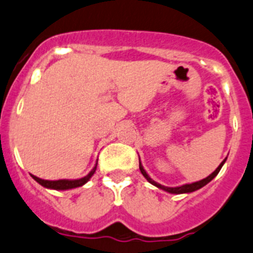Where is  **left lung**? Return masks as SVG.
<instances>
[{
  "label": "left lung",
  "mask_w": 253,
  "mask_h": 253,
  "mask_svg": "<svg viewBox=\"0 0 253 253\" xmlns=\"http://www.w3.org/2000/svg\"><path fill=\"white\" fill-rule=\"evenodd\" d=\"M226 159L227 158H225L224 161H222L221 163H220V166L217 167V168L215 169V170L212 171V173L210 174L209 176H207V178L202 179V180H199V181H195V183L184 184V185H180V186H164V185H162V184H159V183H157V181H154L153 179H152L151 176H149L148 174H147V171L144 170L143 166H142V164H141V161H139V170H141V173L143 174L144 178H146L147 180L149 181V183L153 184L154 186H157V188L162 189V190H164V192H167V193H170V194H184V193H193V192H195V190H198V189H200V188H203V186H204V185H207V184L209 183V181H211L212 179H214L215 176L217 175V173H219V171H220L221 167L224 166V163H225V162H226Z\"/></svg>",
  "instance_id": "left-lung-1"
}]
</instances>
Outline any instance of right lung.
<instances>
[{"label": "right lung", "instance_id": "right-lung-1", "mask_svg": "<svg viewBox=\"0 0 253 253\" xmlns=\"http://www.w3.org/2000/svg\"><path fill=\"white\" fill-rule=\"evenodd\" d=\"M96 167H97V163L95 164V167L91 169V171H90L87 175L83 176V178H80V179H59V180H44V179L38 178V176L33 175V174H31V175H32V178L37 181V183H39L42 186H44V188L54 189V190H68V189L79 188V186L86 184L87 181L90 180V178L94 175L95 170H96Z\"/></svg>", "mask_w": 253, "mask_h": 253}]
</instances>
